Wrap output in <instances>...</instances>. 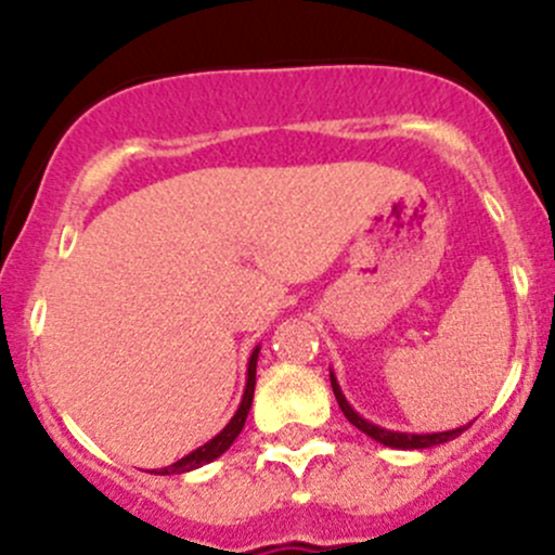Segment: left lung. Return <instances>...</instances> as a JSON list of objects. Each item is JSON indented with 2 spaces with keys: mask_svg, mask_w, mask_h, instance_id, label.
Instances as JSON below:
<instances>
[{
  "mask_svg": "<svg viewBox=\"0 0 555 555\" xmlns=\"http://www.w3.org/2000/svg\"><path fill=\"white\" fill-rule=\"evenodd\" d=\"M330 384H333L335 400H338V405H340V411H344V416L349 418V422L354 424L357 429H362V433H365L367 438H373V440H376V443H382V446H389V449H402V451H411V449H433V446L449 443V440L459 438V435H462L464 429L469 427V424H464V427L449 429V433H433V435L391 433V429H384V427H378V424L365 422V418H362L360 413H357L354 408H351L349 402H346L344 391H340V386H338V382H335L333 373H330Z\"/></svg>",
  "mask_w": 555,
  "mask_h": 555,
  "instance_id": "obj_1",
  "label": "left lung"
}]
</instances>
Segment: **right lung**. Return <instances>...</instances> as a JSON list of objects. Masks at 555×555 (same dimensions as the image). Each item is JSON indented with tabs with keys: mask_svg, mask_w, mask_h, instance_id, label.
I'll list each match as a JSON object with an SVG mask.
<instances>
[{
	"mask_svg": "<svg viewBox=\"0 0 555 555\" xmlns=\"http://www.w3.org/2000/svg\"><path fill=\"white\" fill-rule=\"evenodd\" d=\"M257 354H260V349L251 351L249 357V367H246V389H244V397H242V405H238L236 416L231 418V422L225 424V429H222L220 435H215V438L209 440V443H204L201 449L190 451L188 456H182L179 462L169 464V467L160 469L158 475H179V473H190V469H198L204 467V464L215 462L217 456H222L228 449L233 446V440L238 438V433L244 429V422H246V413H249L251 408V397H255V373H257Z\"/></svg>",
	"mask_w": 555,
	"mask_h": 555,
	"instance_id": "add662e5",
	"label": "right lung"
}]
</instances>
